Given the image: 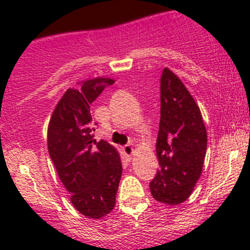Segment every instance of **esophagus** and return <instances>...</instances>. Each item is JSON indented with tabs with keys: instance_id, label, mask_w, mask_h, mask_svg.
I'll list each match as a JSON object with an SVG mask.
<instances>
[{
	"instance_id": "1",
	"label": "esophagus",
	"mask_w": 250,
	"mask_h": 250,
	"mask_svg": "<svg viewBox=\"0 0 250 250\" xmlns=\"http://www.w3.org/2000/svg\"><path fill=\"white\" fill-rule=\"evenodd\" d=\"M123 151H124V155L126 156L127 160H131V156H132V152H134V147L131 145H125L123 147Z\"/></svg>"
}]
</instances>
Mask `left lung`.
I'll list each match as a JSON object with an SVG mask.
<instances>
[{
    "instance_id": "left-lung-1",
    "label": "left lung",
    "mask_w": 250,
    "mask_h": 250,
    "mask_svg": "<svg viewBox=\"0 0 250 250\" xmlns=\"http://www.w3.org/2000/svg\"><path fill=\"white\" fill-rule=\"evenodd\" d=\"M160 125L156 156L160 169L150 183L154 199L178 205L199 180L208 135L199 106L182 80L165 67L160 80Z\"/></svg>"
}]
</instances>
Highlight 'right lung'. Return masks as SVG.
<instances>
[{
    "instance_id": "obj_1",
    "label": "right lung",
    "mask_w": 250,
    "mask_h": 250,
    "mask_svg": "<svg viewBox=\"0 0 250 250\" xmlns=\"http://www.w3.org/2000/svg\"><path fill=\"white\" fill-rule=\"evenodd\" d=\"M112 79L96 77L70 87L55 107L47 147L70 200L83 215L100 219L114 209L123 173L118 150L92 135L90 105Z\"/></svg>"
}]
</instances>
